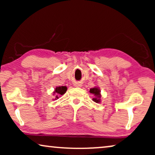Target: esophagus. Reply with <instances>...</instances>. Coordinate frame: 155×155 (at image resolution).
<instances>
[{"instance_id": "34e87169", "label": "esophagus", "mask_w": 155, "mask_h": 155, "mask_svg": "<svg viewBox=\"0 0 155 155\" xmlns=\"http://www.w3.org/2000/svg\"><path fill=\"white\" fill-rule=\"evenodd\" d=\"M81 86H82V84H80V83L75 84V87H80Z\"/></svg>"}]
</instances>
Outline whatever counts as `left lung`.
Masks as SVG:
<instances>
[{
    "instance_id": "left-lung-1",
    "label": "left lung",
    "mask_w": 155,
    "mask_h": 155,
    "mask_svg": "<svg viewBox=\"0 0 155 155\" xmlns=\"http://www.w3.org/2000/svg\"><path fill=\"white\" fill-rule=\"evenodd\" d=\"M100 90L98 87H94L91 88L90 90V92L92 93L94 95V98L92 99V100L96 103L100 102V98H101V94H100Z\"/></svg>"
}]
</instances>
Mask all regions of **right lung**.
<instances>
[{
	"mask_svg": "<svg viewBox=\"0 0 155 155\" xmlns=\"http://www.w3.org/2000/svg\"><path fill=\"white\" fill-rule=\"evenodd\" d=\"M66 91H67V87L65 86L57 87L55 89V91L54 92V94L56 95V99H58V96H60V95L64 94Z\"/></svg>",
	"mask_w": 155,
	"mask_h": 155,
	"instance_id": "right-lung-1",
	"label": "right lung"
}]
</instances>
